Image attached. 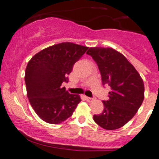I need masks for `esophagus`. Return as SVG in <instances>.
I'll return each instance as SVG.
<instances>
[{
	"label": "esophagus",
	"instance_id": "obj_1",
	"mask_svg": "<svg viewBox=\"0 0 159 159\" xmlns=\"http://www.w3.org/2000/svg\"><path fill=\"white\" fill-rule=\"evenodd\" d=\"M85 100H87V101H89V102H92L93 100V98H90V97H88V96H85Z\"/></svg>",
	"mask_w": 159,
	"mask_h": 159
}]
</instances>
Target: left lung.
Returning a JSON list of instances; mask_svg holds the SVG:
<instances>
[{"label":"left lung","instance_id":"obj_1","mask_svg":"<svg viewBox=\"0 0 159 159\" xmlns=\"http://www.w3.org/2000/svg\"><path fill=\"white\" fill-rule=\"evenodd\" d=\"M97 64L103 85L111 87L103 111L93 120L107 130L124 126L133 118L144 99V84L140 74L121 53L112 48L92 47L87 51Z\"/></svg>","mask_w":159,"mask_h":159}]
</instances>
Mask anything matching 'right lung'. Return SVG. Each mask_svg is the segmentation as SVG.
<instances>
[{
  "mask_svg": "<svg viewBox=\"0 0 159 159\" xmlns=\"http://www.w3.org/2000/svg\"><path fill=\"white\" fill-rule=\"evenodd\" d=\"M89 47L71 42L54 44L35 54L25 71L26 95L37 115L49 124H60L72 115L81 102L62 83Z\"/></svg>",
  "mask_w": 159,
  "mask_h": 159,
  "instance_id": "add662e5",
  "label": "right lung"
}]
</instances>
